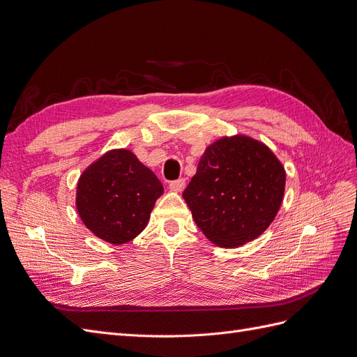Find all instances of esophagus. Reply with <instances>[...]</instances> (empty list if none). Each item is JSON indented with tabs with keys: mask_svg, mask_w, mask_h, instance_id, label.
<instances>
[{
	"mask_svg": "<svg viewBox=\"0 0 357 357\" xmlns=\"http://www.w3.org/2000/svg\"><path fill=\"white\" fill-rule=\"evenodd\" d=\"M185 188H186V180L185 178H178V180H174V181L169 183V189L172 192H181Z\"/></svg>",
	"mask_w": 357,
	"mask_h": 357,
	"instance_id": "esophagus-1",
	"label": "esophagus"
}]
</instances>
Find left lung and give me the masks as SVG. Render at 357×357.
Wrapping results in <instances>:
<instances>
[{
	"mask_svg": "<svg viewBox=\"0 0 357 357\" xmlns=\"http://www.w3.org/2000/svg\"><path fill=\"white\" fill-rule=\"evenodd\" d=\"M286 171L259 139L236 134L205 149L183 192L192 218L220 247H240L262 235L282 207Z\"/></svg>",
	"mask_w": 357,
	"mask_h": 357,
	"instance_id": "1",
	"label": "left lung"
}]
</instances>
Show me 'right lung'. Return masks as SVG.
<instances>
[{
	"label": "right lung",
	"mask_w": 357,
	"mask_h": 357,
	"mask_svg": "<svg viewBox=\"0 0 357 357\" xmlns=\"http://www.w3.org/2000/svg\"><path fill=\"white\" fill-rule=\"evenodd\" d=\"M164 186L128 149H112L77 181L75 208L95 236L114 245L132 241L150 219Z\"/></svg>",
	"instance_id": "add662e5"
}]
</instances>
